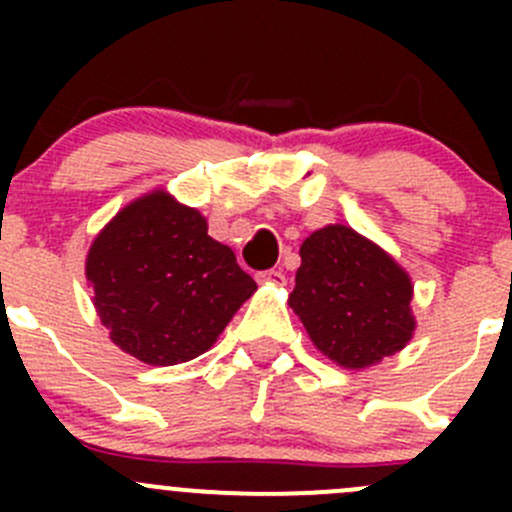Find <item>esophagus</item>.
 <instances>
[{
  "instance_id": "obj_1",
  "label": "esophagus",
  "mask_w": 512,
  "mask_h": 512,
  "mask_svg": "<svg viewBox=\"0 0 512 512\" xmlns=\"http://www.w3.org/2000/svg\"><path fill=\"white\" fill-rule=\"evenodd\" d=\"M257 282H260V285L282 287L285 285V275H282L280 270H265V272H257Z\"/></svg>"
}]
</instances>
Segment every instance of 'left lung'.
<instances>
[{
    "instance_id": "1",
    "label": "left lung",
    "mask_w": 512,
    "mask_h": 512,
    "mask_svg": "<svg viewBox=\"0 0 512 512\" xmlns=\"http://www.w3.org/2000/svg\"><path fill=\"white\" fill-rule=\"evenodd\" d=\"M299 257L289 307L327 359L366 369L411 342L414 285L376 242L349 225H327L302 242Z\"/></svg>"
}]
</instances>
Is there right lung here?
<instances>
[{"mask_svg":"<svg viewBox=\"0 0 512 512\" xmlns=\"http://www.w3.org/2000/svg\"><path fill=\"white\" fill-rule=\"evenodd\" d=\"M86 280L111 342L151 366L208 352L257 289L200 210L163 188L108 220L86 255Z\"/></svg>","mask_w":512,"mask_h":512,"instance_id":"obj_1","label":"right lung"}]
</instances>
